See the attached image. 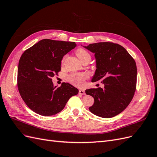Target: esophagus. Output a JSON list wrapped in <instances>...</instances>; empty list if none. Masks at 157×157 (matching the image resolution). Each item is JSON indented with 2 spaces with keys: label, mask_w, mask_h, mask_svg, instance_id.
Instances as JSON below:
<instances>
[{
  "label": "esophagus",
  "mask_w": 157,
  "mask_h": 157,
  "mask_svg": "<svg viewBox=\"0 0 157 157\" xmlns=\"http://www.w3.org/2000/svg\"><path fill=\"white\" fill-rule=\"evenodd\" d=\"M78 94L80 95H85V91L83 90H79V92Z\"/></svg>",
  "instance_id": "1"
}]
</instances>
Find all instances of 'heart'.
Wrapping results in <instances>:
<instances>
[{
    "label": "heart",
    "instance_id": "b5f03b06",
    "mask_svg": "<svg viewBox=\"0 0 157 157\" xmlns=\"http://www.w3.org/2000/svg\"><path fill=\"white\" fill-rule=\"evenodd\" d=\"M75 54L81 62L90 61V59H91V55L84 48H78L76 50ZM65 58L66 56H64L62 59V63H64ZM88 77V76L86 73H74L69 76L68 80L76 86L82 87L84 84V80H86Z\"/></svg>",
    "mask_w": 157,
    "mask_h": 157
}]
</instances>
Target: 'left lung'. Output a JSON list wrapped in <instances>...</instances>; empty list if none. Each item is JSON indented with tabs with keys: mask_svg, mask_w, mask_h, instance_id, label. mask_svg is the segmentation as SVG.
Masks as SVG:
<instances>
[{
	"mask_svg": "<svg viewBox=\"0 0 157 157\" xmlns=\"http://www.w3.org/2000/svg\"><path fill=\"white\" fill-rule=\"evenodd\" d=\"M85 48L94 53L96 70L92 82L100 80L104 88L86 90L94 98L89 110L102 118H111L122 112L134 96L137 82L136 61L122 46L113 42L90 44Z\"/></svg>",
	"mask_w": 157,
	"mask_h": 157,
	"instance_id": "1",
	"label": "left lung"
}]
</instances>
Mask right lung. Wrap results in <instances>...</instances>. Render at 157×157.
I'll list each match as a JSON object with an SVG mask.
<instances>
[{"instance_id": "add662e5", "label": "right lung", "mask_w": 157, "mask_h": 157, "mask_svg": "<svg viewBox=\"0 0 157 157\" xmlns=\"http://www.w3.org/2000/svg\"><path fill=\"white\" fill-rule=\"evenodd\" d=\"M77 46L75 42L43 39L26 50L19 61L17 87L33 111L52 116L63 109L78 90L67 82L54 86L52 78L61 71L63 57Z\"/></svg>"}]
</instances>
